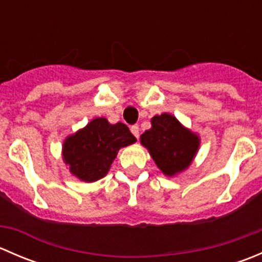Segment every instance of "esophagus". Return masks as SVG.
<instances>
[{
    "label": "esophagus",
    "mask_w": 262,
    "mask_h": 262,
    "mask_svg": "<svg viewBox=\"0 0 262 262\" xmlns=\"http://www.w3.org/2000/svg\"><path fill=\"white\" fill-rule=\"evenodd\" d=\"M130 132H132V134L136 137V138H138V137H139V126L138 125H132L130 126Z\"/></svg>",
    "instance_id": "1"
}]
</instances>
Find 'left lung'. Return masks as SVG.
Masks as SVG:
<instances>
[{"instance_id": "1", "label": "left lung", "mask_w": 262, "mask_h": 262, "mask_svg": "<svg viewBox=\"0 0 262 262\" xmlns=\"http://www.w3.org/2000/svg\"><path fill=\"white\" fill-rule=\"evenodd\" d=\"M150 125L141 136V144L161 172L173 178L187 170L199 150L200 137L168 113L153 116Z\"/></svg>"}]
</instances>
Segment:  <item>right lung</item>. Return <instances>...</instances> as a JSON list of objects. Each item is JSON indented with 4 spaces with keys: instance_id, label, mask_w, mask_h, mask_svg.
I'll return each mask as SVG.
<instances>
[{
    "instance_id": "1",
    "label": "right lung",
    "mask_w": 262,
    "mask_h": 262,
    "mask_svg": "<svg viewBox=\"0 0 262 262\" xmlns=\"http://www.w3.org/2000/svg\"><path fill=\"white\" fill-rule=\"evenodd\" d=\"M136 142L125 124L95 118L63 141V162L78 180L95 182L107 175L120 148Z\"/></svg>"
}]
</instances>
